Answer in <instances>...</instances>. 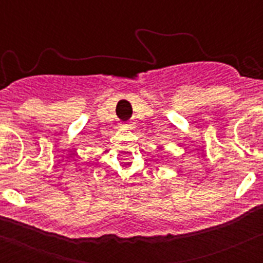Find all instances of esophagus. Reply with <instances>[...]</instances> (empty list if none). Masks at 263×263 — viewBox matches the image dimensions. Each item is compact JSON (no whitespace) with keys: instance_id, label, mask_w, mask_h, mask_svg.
<instances>
[{"instance_id":"1","label":"esophagus","mask_w":263,"mask_h":263,"mask_svg":"<svg viewBox=\"0 0 263 263\" xmlns=\"http://www.w3.org/2000/svg\"><path fill=\"white\" fill-rule=\"evenodd\" d=\"M123 128H134V122H126L123 124Z\"/></svg>"}]
</instances>
